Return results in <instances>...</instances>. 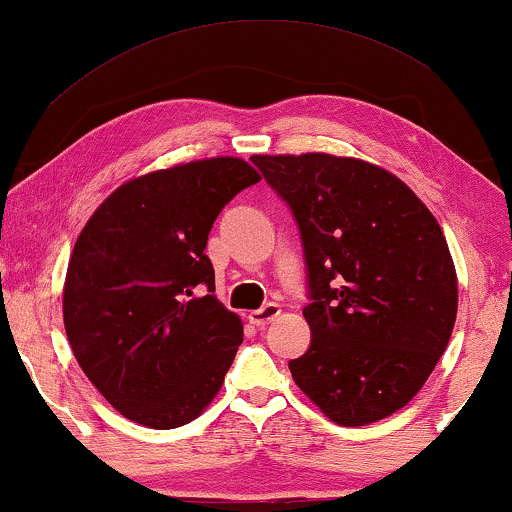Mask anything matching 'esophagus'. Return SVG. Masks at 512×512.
<instances>
[{"label":"esophagus","mask_w":512,"mask_h":512,"mask_svg":"<svg viewBox=\"0 0 512 512\" xmlns=\"http://www.w3.org/2000/svg\"><path fill=\"white\" fill-rule=\"evenodd\" d=\"M280 313H282L280 305L268 303V305H263V308L254 310V313H249V322L254 324V327L263 329V327H268L272 320H277V317H280Z\"/></svg>","instance_id":"34e87169"}]
</instances>
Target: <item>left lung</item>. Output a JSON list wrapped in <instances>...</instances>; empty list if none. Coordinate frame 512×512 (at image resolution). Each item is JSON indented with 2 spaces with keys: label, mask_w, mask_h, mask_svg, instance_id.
<instances>
[{
  "label": "left lung",
  "mask_w": 512,
  "mask_h": 512,
  "mask_svg": "<svg viewBox=\"0 0 512 512\" xmlns=\"http://www.w3.org/2000/svg\"><path fill=\"white\" fill-rule=\"evenodd\" d=\"M301 230L308 353L296 386L338 426L407 407L447 348L459 282L430 209L390 171L327 152L254 155Z\"/></svg>",
  "instance_id": "8db88e82"
}]
</instances>
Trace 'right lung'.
Wrapping results in <instances>:
<instances>
[{
  "instance_id": "right-lung-1",
  "label": "right lung",
  "mask_w": 512,
  "mask_h": 512,
  "mask_svg": "<svg viewBox=\"0 0 512 512\" xmlns=\"http://www.w3.org/2000/svg\"><path fill=\"white\" fill-rule=\"evenodd\" d=\"M261 181L240 157L150 171L119 185L72 249L63 322L79 367L129 421L190 423L223 386L242 320L214 296L211 225ZM204 283L207 297H195Z\"/></svg>"
}]
</instances>
